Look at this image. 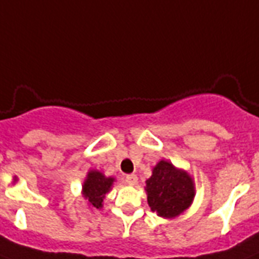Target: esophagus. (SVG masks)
<instances>
[{"mask_svg": "<svg viewBox=\"0 0 259 259\" xmlns=\"http://www.w3.org/2000/svg\"><path fill=\"white\" fill-rule=\"evenodd\" d=\"M126 183L129 185H136L138 183V177L136 175H127L126 176Z\"/></svg>", "mask_w": 259, "mask_h": 259, "instance_id": "34e87169", "label": "esophagus"}]
</instances>
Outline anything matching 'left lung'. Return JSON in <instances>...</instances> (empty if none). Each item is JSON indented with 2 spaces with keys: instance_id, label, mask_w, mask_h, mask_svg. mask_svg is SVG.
Masks as SVG:
<instances>
[{
  "instance_id": "left-lung-1",
  "label": "left lung",
  "mask_w": 259,
  "mask_h": 259,
  "mask_svg": "<svg viewBox=\"0 0 259 259\" xmlns=\"http://www.w3.org/2000/svg\"><path fill=\"white\" fill-rule=\"evenodd\" d=\"M148 204L164 219H173L184 213L193 203L196 189L193 177L168 160H160L145 181Z\"/></svg>"
}]
</instances>
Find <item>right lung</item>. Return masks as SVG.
I'll return each mask as SVG.
<instances>
[{
	"label": "right lung",
	"instance_id": "1",
	"mask_svg": "<svg viewBox=\"0 0 259 259\" xmlns=\"http://www.w3.org/2000/svg\"><path fill=\"white\" fill-rule=\"evenodd\" d=\"M115 177L105 176L98 169H90L82 184V196L91 208L101 209L103 207V199L111 191Z\"/></svg>",
	"mask_w": 259,
	"mask_h": 259
}]
</instances>
